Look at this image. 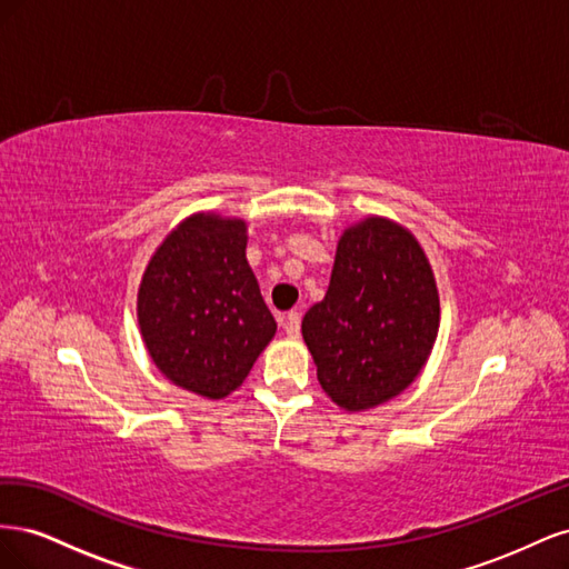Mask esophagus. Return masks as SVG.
<instances>
[{"instance_id": "34e87169", "label": "esophagus", "mask_w": 569, "mask_h": 569, "mask_svg": "<svg viewBox=\"0 0 569 569\" xmlns=\"http://www.w3.org/2000/svg\"><path fill=\"white\" fill-rule=\"evenodd\" d=\"M280 325H282V330L289 337H299V332H301V316L297 311L284 313V316H280Z\"/></svg>"}]
</instances>
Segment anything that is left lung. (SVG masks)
Returning a JSON list of instances; mask_svg holds the SVG:
<instances>
[{
	"instance_id": "8db88e82",
	"label": "left lung",
	"mask_w": 569,
	"mask_h": 569,
	"mask_svg": "<svg viewBox=\"0 0 569 569\" xmlns=\"http://www.w3.org/2000/svg\"><path fill=\"white\" fill-rule=\"evenodd\" d=\"M301 332L339 408L368 410L408 389L439 332V291L418 239L380 216L343 230L330 287Z\"/></svg>"
}]
</instances>
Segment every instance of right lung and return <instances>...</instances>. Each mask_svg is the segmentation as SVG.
Returning <instances> with one entry per match:
<instances>
[{
    "label": "right lung",
    "instance_id": "1",
    "mask_svg": "<svg viewBox=\"0 0 569 569\" xmlns=\"http://www.w3.org/2000/svg\"><path fill=\"white\" fill-rule=\"evenodd\" d=\"M137 322L153 366L173 385L203 399L242 387L278 330L247 261V222L184 218L142 274Z\"/></svg>",
    "mask_w": 569,
    "mask_h": 569
}]
</instances>
